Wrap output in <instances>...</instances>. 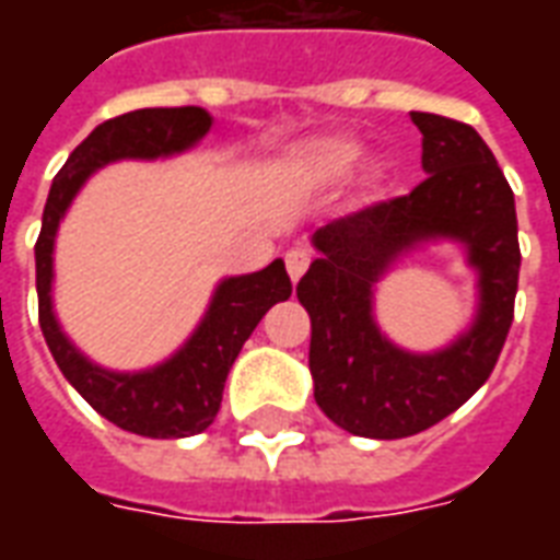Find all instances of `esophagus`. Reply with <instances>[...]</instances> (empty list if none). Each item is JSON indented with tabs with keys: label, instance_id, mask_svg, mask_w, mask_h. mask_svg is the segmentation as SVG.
Segmentation results:
<instances>
[{
	"label": "esophagus",
	"instance_id": "esophagus-1",
	"mask_svg": "<svg viewBox=\"0 0 560 560\" xmlns=\"http://www.w3.org/2000/svg\"><path fill=\"white\" fill-rule=\"evenodd\" d=\"M308 264H312V252H308V248H291V252L284 255V267H288V276H291L293 281L303 279V272L308 269Z\"/></svg>",
	"mask_w": 560,
	"mask_h": 560
}]
</instances>
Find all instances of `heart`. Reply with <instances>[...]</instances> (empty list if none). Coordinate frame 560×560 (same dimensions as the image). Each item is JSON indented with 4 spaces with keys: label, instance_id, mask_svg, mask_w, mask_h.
Instances as JSON below:
<instances>
[{
    "label": "heart",
    "instance_id": "obj_1",
    "mask_svg": "<svg viewBox=\"0 0 560 560\" xmlns=\"http://www.w3.org/2000/svg\"><path fill=\"white\" fill-rule=\"evenodd\" d=\"M357 143L348 138H324L315 140L312 147L305 149V164L308 171L324 176V179H336L341 173L351 171V164L357 161Z\"/></svg>",
    "mask_w": 560,
    "mask_h": 560
}]
</instances>
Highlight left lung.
<instances>
[{"mask_svg":"<svg viewBox=\"0 0 560 560\" xmlns=\"http://www.w3.org/2000/svg\"><path fill=\"white\" fill-rule=\"evenodd\" d=\"M411 122L429 176L411 195L320 228V257L296 284L312 317L315 401L345 432L381 441L425 432L489 381L513 324L522 264L513 188L486 140L438 114L413 110ZM434 235L466 243L481 272V312L446 352H399L376 332L371 288L393 256Z\"/></svg>","mask_w":560,"mask_h":560,"instance_id":"1","label":"left lung"}]
</instances>
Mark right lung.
<instances>
[{"instance_id": "1", "label": "right lung", "mask_w": 560, "mask_h": 560, "mask_svg": "<svg viewBox=\"0 0 560 560\" xmlns=\"http://www.w3.org/2000/svg\"><path fill=\"white\" fill-rule=\"evenodd\" d=\"M209 126L212 116L203 107H147L102 122L56 173L35 243L38 324L56 365L104 420L143 438H188L215 420L224 381L245 339L272 305L291 296L288 269L281 260H272L260 272L224 279L183 351L149 372L116 375L92 365L56 324L50 303L56 228L92 171L119 159H159L183 152L195 147Z\"/></svg>"}]
</instances>
